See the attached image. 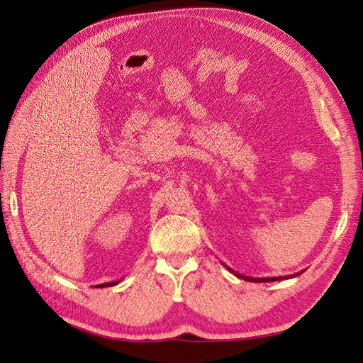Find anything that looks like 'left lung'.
I'll list each match as a JSON object with an SVG mask.
<instances>
[{"mask_svg": "<svg viewBox=\"0 0 363 363\" xmlns=\"http://www.w3.org/2000/svg\"><path fill=\"white\" fill-rule=\"evenodd\" d=\"M230 270V268H229ZM232 272V270H230ZM233 273V272H232ZM238 277H242V279H245V280H250V282H274V280H280V279H284V277H265V279H255V277H244V276H241V274H238V273H235ZM289 276H286V279H288Z\"/></svg>", "mask_w": 363, "mask_h": 363, "instance_id": "8db88e82", "label": "left lung"}]
</instances>
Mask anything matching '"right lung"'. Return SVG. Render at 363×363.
Wrapping results in <instances>:
<instances>
[{
  "label": "right lung",
  "mask_w": 363,
  "mask_h": 363,
  "mask_svg": "<svg viewBox=\"0 0 363 363\" xmlns=\"http://www.w3.org/2000/svg\"><path fill=\"white\" fill-rule=\"evenodd\" d=\"M118 282H111V284H104V285H99V286H113V285H116Z\"/></svg>",
  "instance_id": "right-lung-1"
}]
</instances>
